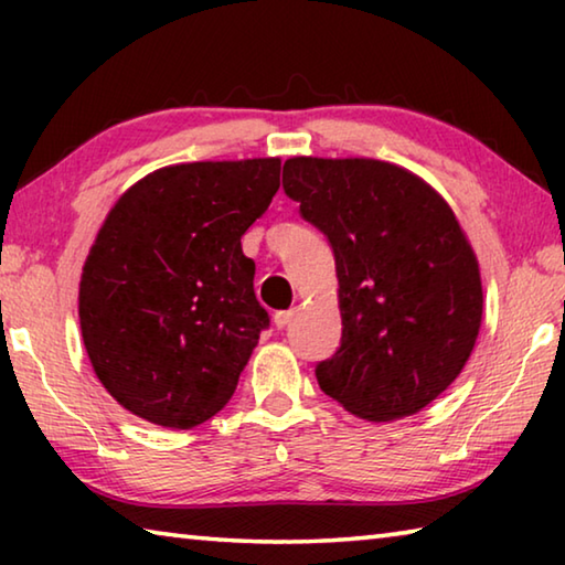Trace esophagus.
<instances>
[{
    "label": "esophagus",
    "instance_id": "1",
    "mask_svg": "<svg viewBox=\"0 0 565 565\" xmlns=\"http://www.w3.org/2000/svg\"><path fill=\"white\" fill-rule=\"evenodd\" d=\"M294 317H296L294 309H289V311H276V313H274V327H276V329H286V327H289V323L294 321Z\"/></svg>",
    "mask_w": 565,
    "mask_h": 565
}]
</instances>
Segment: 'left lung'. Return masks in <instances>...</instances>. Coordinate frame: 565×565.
<instances>
[{"label":"left lung","instance_id":"8db88e82","mask_svg":"<svg viewBox=\"0 0 565 565\" xmlns=\"http://www.w3.org/2000/svg\"><path fill=\"white\" fill-rule=\"evenodd\" d=\"M284 191L337 259L343 329L317 363L321 391L366 420L418 414L461 374L481 329V274L451 206L379 159L294 157Z\"/></svg>","mask_w":565,"mask_h":565}]
</instances>
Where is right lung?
Segmentation results:
<instances>
[{
    "label": "right lung",
    "instance_id": "add662e5",
    "mask_svg": "<svg viewBox=\"0 0 565 565\" xmlns=\"http://www.w3.org/2000/svg\"><path fill=\"white\" fill-rule=\"evenodd\" d=\"M279 174L271 157L164 167L104 218L82 269V339L102 386L134 416L194 428L234 396L269 327L242 236Z\"/></svg>",
    "mask_w": 565,
    "mask_h": 565
}]
</instances>
